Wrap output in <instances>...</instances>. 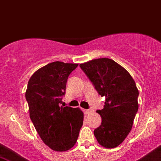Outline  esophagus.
I'll list each match as a JSON object with an SVG mask.
<instances>
[{"mask_svg": "<svg viewBox=\"0 0 161 161\" xmlns=\"http://www.w3.org/2000/svg\"><path fill=\"white\" fill-rule=\"evenodd\" d=\"M83 111H84V113L86 114H90V113L92 112V110H86V109H84V110H83Z\"/></svg>", "mask_w": 161, "mask_h": 161, "instance_id": "obj_1", "label": "esophagus"}]
</instances>
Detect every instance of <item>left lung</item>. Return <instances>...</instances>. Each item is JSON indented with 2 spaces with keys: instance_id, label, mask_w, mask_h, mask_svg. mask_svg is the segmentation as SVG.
<instances>
[{
  "instance_id": "1",
  "label": "left lung",
  "mask_w": 161,
  "mask_h": 161,
  "mask_svg": "<svg viewBox=\"0 0 161 161\" xmlns=\"http://www.w3.org/2000/svg\"><path fill=\"white\" fill-rule=\"evenodd\" d=\"M79 66L99 95L105 97L104 108L96 111L102 122L94 135L103 147H117L130 132L138 111L136 82L125 68L111 59H94Z\"/></svg>"
}]
</instances>
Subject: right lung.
Returning <instances> with one entry per match:
<instances>
[{"mask_svg":"<svg viewBox=\"0 0 161 161\" xmlns=\"http://www.w3.org/2000/svg\"><path fill=\"white\" fill-rule=\"evenodd\" d=\"M78 64L52 62L30 77L25 92L29 116L46 145L66 151L75 145L84 119L79 108L60 106L68 76Z\"/></svg>","mask_w":161,"mask_h":161,"instance_id":"1","label":"right lung"}]
</instances>
